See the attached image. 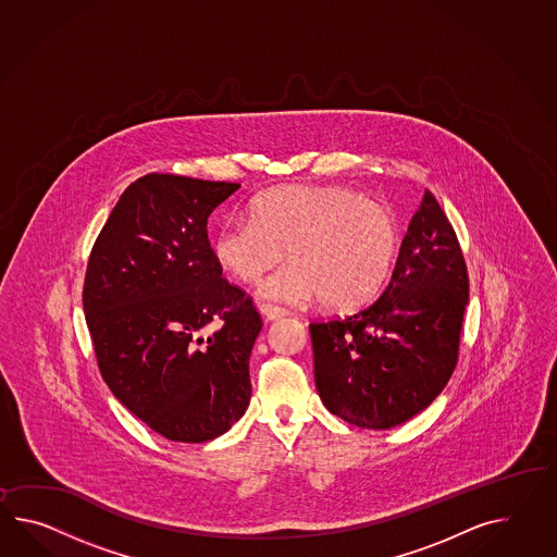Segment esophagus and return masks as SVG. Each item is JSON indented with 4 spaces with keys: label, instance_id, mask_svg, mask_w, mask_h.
I'll return each mask as SVG.
<instances>
[{
    "label": "esophagus",
    "instance_id": "1",
    "mask_svg": "<svg viewBox=\"0 0 557 557\" xmlns=\"http://www.w3.org/2000/svg\"><path fill=\"white\" fill-rule=\"evenodd\" d=\"M259 312L263 313L268 320H277V318H284V315H287V310H285V308H282V306H275V304H270V301L259 304Z\"/></svg>",
    "mask_w": 557,
    "mask_h": 557
}]
</instances>
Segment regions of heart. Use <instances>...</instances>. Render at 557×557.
<instances>
[{
  "label": "heart",
  "mask_w": 557,
  "mask_h": 557,
  "mask_svg": "<svg viewBox=\"0 0 557 557\" xmlns=\"http://www.w3.org/2000/svg\"><path fill=\"white\" fill-rule=\"evenodd\" d=\"M400 249V227L386 205L346 187L292 185L259 195L249 221H230L213 239L219 265L244 284L294 259L261 294L301 304L320 298L354 312L379 298Z\"/></svg>",
  "instance_id": "b5f03b06"
}]
</instances>
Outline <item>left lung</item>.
<instances>
[{
  "instance_id": "8db88e82",
  "label": "left lung",
  "mask_w": 557,
  "mask_h": 557,
  "mask_svg": "<svg viewBox=\"0 0 557 557\" xmlns=\"http://www.w3.org/2000/svg\"><path fill=\"white\" fill-rule=\"evenodd\" d=\"M467 304L461 244L426 189L382 296L354 315L310 324L315 388L327 410L374 431L419 414L457 367Z\"/></svg>"
}]
</instances>
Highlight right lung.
Listing matches in <instances>:
<instances>
[{
  "label": "right lung",
  "mask_w": 557,
  "mask_h": 557,
  "mask_svg": "<svg viewBox=\"0 0 557 557\" xmlns=\"http://www.w3.org/2000/svg\"><path fill=\"white\" fill-rule=\"evenodd\" d=\"M239 187L163 173L136 178L86 265L82 304L100 374L169 441L215 438L251 398L249 356L263 322L253 298L221 275L207 235L209 215Z\"/></svg>",
  "instance_id": "right-lung-1"
}]
</instances>
